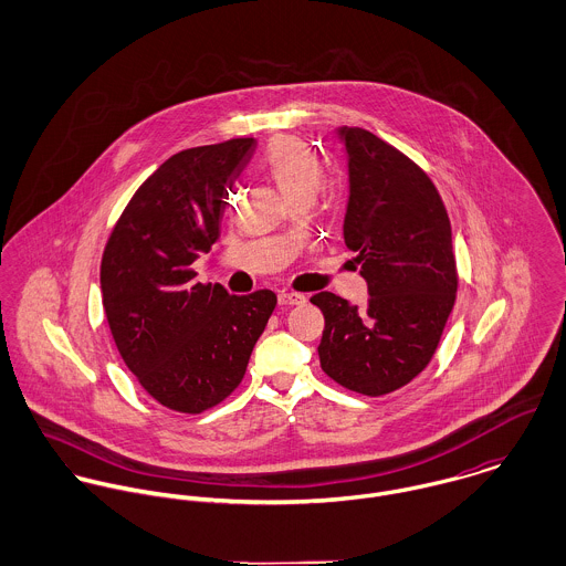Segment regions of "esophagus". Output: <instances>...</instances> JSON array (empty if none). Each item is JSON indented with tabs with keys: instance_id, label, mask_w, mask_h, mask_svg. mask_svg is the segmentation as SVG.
Wrapping results in <instances>:
<instances>
[{
	"instance_id": "obj_1",
	"label": "esophagus",
	"mask_w": 566,
	"mask_h": 566,
	"mask_svg": "<svg viewBox=\"0 0 566 566\" xmlns=\"http://www.w3.org/2000/svg\"><path fill=\"white\" fill-rule=\"evenodd\" d=\"M305 296L298 292H281L279 294V305H303Z\"/></svg>"
}]
</instances>
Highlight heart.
Returning <instances> with one entry per match:
<instances>
[{
    "label": "heart",
    "mask_w": 566,
    "mask_h": 566,
    "mask_svg": "<svg viewBox=\"0 0 566 566\" xmlns=\"http://www.w3.org/2000/svg\"><path fill=\"white\" fill-rule=\"evenodd\" d=\"M256 165L290 202L314 200L323 187V165L312 148L296 137L272 139Z\"/></svg>",
    "instance_id": "b5f03b06"
}]
</instances>
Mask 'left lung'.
I'll use <instances>...</instances> for the list:
<instances>
[{
    "label": "left lung",
    "instance_id": "8db88e82",
    "mask_svg": "<svg viewBox=\"0 0 566 566\" xmlns=\"http://www.w3.org/2000/svg\"><path fill=\"white\" fill-rule=\"evenodd\" d=\"M348 159L344 242L357 252L368 301L321 292L324 373L346 390L381 397L431 361L455 303L451 222L431 178L364 128L337 130Z\"/></svg>",
    "mask_w": 566,
    "mask_h": 566
}]
</instances>
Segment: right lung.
I'll return each instance as SVG.
<instances>
[{
    "label": "right lung",
    "mask_w": 566,
    "mask_h": 566,
    "mask_svg": "<svg viewBox=\"0 0 566 566\" xmlns=\"http://www.w3.org/2000/svg\"><path fill=\"white\" fill-rule=\"evenodd\" d=\"M254 148L242 137L169 157L135 191L102 254L115 346L144 390L174 411L200 413L242 384L276 307L270 290L231 296L191 270L220 238L229 189Z\"/></svg>",
    "instance_id": "1"
}]
</instances>
